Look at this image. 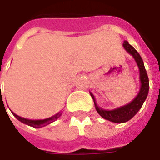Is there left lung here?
<instances>
[{"label":"left lung","instance_id":"8db88e82","mask_svg":"<svg viewBox=\"0 0 160 160\" xmlns=\"http://www.w3.org/2000/svg\"><path fill=\"white\" fill-rule=\"evenodd\" d=\"M123 47L124 49H126L130 55H132L133 57L135 59L138 67H139V69H140V79H141V87L137 97L127 105L115 109L113 111H104V110L98 106L96 102H95L94 96L91 93V96L93 99L94 104H95L98 113L104 119L113 122H117V123H122V122H128L137 113L142 106L144 101L146 100L147 97H148V91H149V80H148V73H147V71H146V68L144 67V63H143V61L141 59L140 54L127 41L123 42Z\"/></svg>","mask_w":160,"mask_h":160}]
</instances>
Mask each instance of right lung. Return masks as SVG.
Masks as SVG:
<instances>
[{"instance_id":"right-lung-1","label":"right lung","mask_w":160,"mask_h":160,"mask_svg":"<svg viewBox=\"0 0 160 160\" xmlns=\"http://www.w3.org/2000/svg\"><path fill=\"white\" fill-rule=\"evenodd\" d=\"M62 113V111H60L59 113H57L55 116H53L52 118H47V119H43V120H29V119H26V118H20L19 116H17L14 113H12L13 116L15 117L19 121H20L21 122L25 124H27V125H29V126H32L33 128H42L44 127L46 125H48V124L51 123L53 122L54 121H56L57 118H59L61 117V115Z\"/></svg>"}]
</instances>
